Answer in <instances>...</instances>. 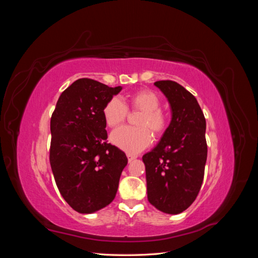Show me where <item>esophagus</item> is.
Segmentation results:
<instances>
[{"mask_svg": "<svg viewBox=\"0 0 258 258\" xmlns=\"http://www.w3.org/2000/svg\"><path fill=\"white\" fill-rule=\"evenodd\" d=\"M127 158H128L129 162H130V161H132L134 159H136L137 156L136 155H132V154H127Z\"/></svg>", "mask_w": 258, "mask_h": 258, "instance_id": "34e87169", "label": "esophagus"}]
</instances>
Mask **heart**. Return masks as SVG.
<instances>
[{
  "instance_id": "heart-1",
  "label": "heart",
  "mask_w": 258,
  "mask_h": 258,
  "mask_svg": "<svg viewBox=\"0 0 258 258\" xmlns=\"http://www.w3.org/2000/svg\"><path fill=\"white\" fill-rule=\"evenodd\" d=\"M132 110L141 111L138 128L121 127L112 132L111 142L116 147L129 154L143 151L152 143V130L155 135H161L168 124L167 115L160 110V99L152 90L142 89L129 98ZM128 108L119 98H112L103 107V117L111 128L118 127L127 118Z\"/></svg>"
}]
</instances>
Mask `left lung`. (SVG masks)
I'll return each mask as SVG.
<instances>
[{
    "label": "left lung",
    "mask_w": 258,
    "mask_h": 258,
    "mask_svg": "<svg viewBox=\"0 0 258 258\" xmlns=\"http://www.w3.org/2000/svg\"><path fill=\"white\" fill-rule=\"evenodd\" d=\"M166 96L171 121L159 143L142 159L147 199L167 214L182 213L196 199L205 175L208 156L206 118L197 99L172 81H158Z\"/></svg>",
    "instance_id": "1"
}]
</instances>
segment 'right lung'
Returning <instances> with one entry per match:
<instances>
[{
    "mask_svg": "<svg viewBox=\"0 0 258 258\" xmlns=\"http://www.w3.org/2000/svg\"><path fill=\"white\" fill-rule=\"evenodd\" d=\"M122 87L80 79L58 99L50 119L52 174L76 212L95 213L114 200L127 156L106 143L103 107Z\"/></svg>",
    "mask_w": 258,
    "mask_h": 258,
    "instance_id": "obj_1",
    "label": "right lung"
}]
</instances>
